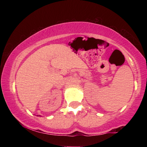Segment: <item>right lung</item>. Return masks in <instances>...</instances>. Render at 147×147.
I'll return each instance as SVG.
<instances>
[{"label": "right lung", "instance_id": "obj_1", "mask_svg": "<svg viewBox=\"0 0 147 147\" xmlns=\"http://www.w3.org/2000/svg\"><path fill=\"white\" fill-rule=\"evenodd\" d=\"M37 116H38V115H37Z\"/></svg>", "mask_w": 147, "mask_h": 147}]
</instances>
